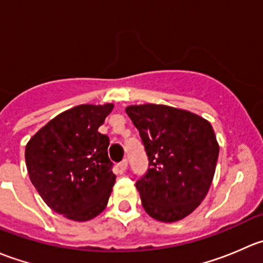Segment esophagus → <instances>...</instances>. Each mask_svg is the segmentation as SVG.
I'll use <instances>...</instances> for the list:
<instances>
[{"label":"esophagus","mask_w":263,"mask_h":263,"mask_svg":"<svg viewBox=\"0 0 263 263\" xmlns=\"http://www.w3.org/2000/svg\"><path fill=\"white\" fill-rule=\"evenodd\" d=\"M127 165H128V160H127V159H123V160H122L121 163L118 164L119 171L124 172V171H126V169H127Z\"/></svg>","instance_id":"1"}]
</instances>
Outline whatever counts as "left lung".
Returning a JSON list of instances; mask_svg holds the SVG:
<instances>
[{
  "mask_svg": "<svg viewBox=\"0 0 263 263\" xmlns=\"http://www.w3.org/2000/svg\"><path fill=\"white\" fill-rule=\"evenodd\" d=\"M148 159L136 188L145 211L164 222L178 221L198 208L213 182L219 144L210 122L160 104L129 105Z\"/></svg>",
  "mask_w": 263,
  "mask_h": 263,
  "instance_id": "1",
  "label": "left lung"
}]
</instances>
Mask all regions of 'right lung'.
Instances as JSON below:
<instances>
[{
  "mask_svg": "<svg viewBox=\"0 0 263 263\" xmlns=\"http://www.w3.org/2000/svg\"><path fill=\"white\" fill-rule=\"evenodd\" d=\"M113 104H81L42 127L25 148L30 181L55 213L87 221L107 206L116 176L108 158L109 137L98 128Z\"/></svg>",
  "mask_w": 263,
  "mask_h": 263,
  "instance_id": "right-lung-1",
  "label": "right lung"
}]
</instances>
